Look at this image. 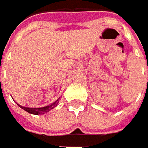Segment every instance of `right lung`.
Here are the masks:
<instances>
[{
	"label": "right lung",
	"mask_w": 148,
	"mask_h": 148,
	"mask_svg": "<svg viewBox=\"0 0 148 148\" xmlns=\"http://www.w3.org/2000/svg\"><path fill=\"white\" fill-rule=\"evenodd\" d=\"M58 103V100L55 101L53 103H52L49 106H47V107H44V108H25V107H22V106H19L21 108H23L24 111L27 112L28 113L31 114H34V115H40V114H44L46 113L49 112L51 109H53V108H55Z\"/></svg>",
	"instance_id": "add662e5"
}]
</instances>
